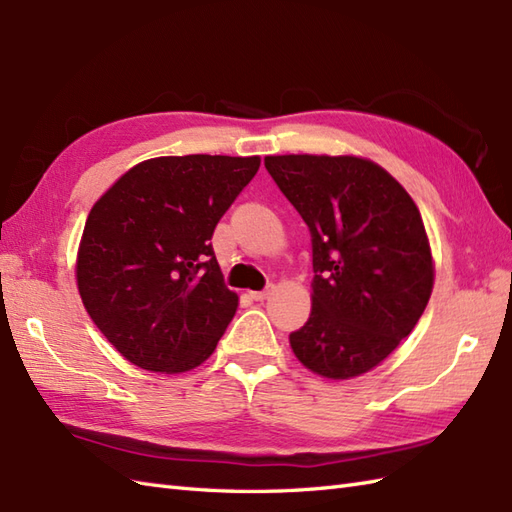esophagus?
Here are the masks:
<instances>
[{
  "instance_id": "obj_1",
  "label": "esophagus",
  "mask_w": 512,
  "mask_h": 512,
  "mask_svg": "<svg viewBox=\"0 0 512 512\" xmlns=\"http://www.w3.org/2000/svg\"><path fill=\"white\" fill-rule=\"evenodd\" d=\"M269 295V289H263V291H249V297L256 299V302H263V299Z\"/></svg>"
}]
</instances>
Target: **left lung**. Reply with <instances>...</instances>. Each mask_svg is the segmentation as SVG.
<instances>
[{"mask_svg":"<svg viewBox=\"0 0 512 512\" xmlns=\"http://www.w3.org/2000/svg\"><path fill=\"white\" fill-rule=\"evenodd\" d=\"M265 167L313 243V310L291 332L302 365L360 376L413 332L432 293V254L410 195L356 156H267Z\"/></svg>","mask_w":512,"mask_h":512,"instance_id":"left-lung-1","label":"left lung"}]
</instances>
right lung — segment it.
Masks as SVG:
<instances>
[{
    "mask_svg": "<svg viewBox=\"0 0 512 512\" xmlns=\"http://www.w3.org/2000/svg\"><path fill=\"white\" fill-rule=\"evenodd\" d=\"M258 156H162L121 176L86 219L78 289L115 350L147 371H189L213 354L239 297L210 239L256 176Z\"/></svg>",
    "mask_w": 512,
    "mask_h": 512,
    "instance_id": "right-lung-1",
    "label": "right lung"
}]
</instances>
